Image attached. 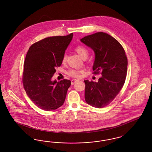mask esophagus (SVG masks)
Listing matches in <instances>:
<instances>
[{
	"instance_id": "1",
	"label": "esophagus",
	"mask_w": 152,
	"mask_h": 152,
	"mask_svg": "<svg viewBox=\"0 0 152 152\" xmlns=\"http://www.w3.org/2000/svg\"><path fill=\"white\" fill-rule=\"evenodd\" d=\"M77 81H78L77 79H72L71 80V83H72V84H74Z\"/></svg>"
}]
</instances>
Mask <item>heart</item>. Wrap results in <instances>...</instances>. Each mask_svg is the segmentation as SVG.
Listing matches in <instances>:
<instances>
[{
  "label": "heart",
  "mask_w": 152,
  "mask_h": 152,
  "mask_svg": "<svg viewBox=\"0 0 152 152\" xmlns=\"http://www.w3.org/2000/svg\"><path fill=\"white\" fill-rule=\"evenodd\" d=\"M75 51H76L79 55L82 58H87L88 55V51L87 48L81 45H79L76 46L75 48ZM67 56L66 54H64L62 58V63H64L66 60ZM81 72V71L77 69H71L67 72V75L69 76H71L73 77H79L80 76V73Z\"/></svg>",
  "instance_id": "obj_1"
}]
</instances>
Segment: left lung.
I'll return each mask as SVG.
<instances>
[{
	"label": "left lung",
	"mask_w": 152,
	"mask_h": 152,
	"mask_svg": "<svg viewBox=\"0 0 152 152\" xmlns=\"http://www.w3.org/2000/svg\"><path fill=\"white\" fill-rule=\"evenodd\" d=\"M80 40L95 53L93 73L102 75L98 82L84 80L85 100L91 106L102 108L115 99L124 86L127 57L121 44L105 32H96Z\"/></svg>",
	"instance_id": "8db88e82"
}]
</instances>
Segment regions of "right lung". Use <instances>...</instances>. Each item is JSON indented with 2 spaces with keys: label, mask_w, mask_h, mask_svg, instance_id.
<instances>
[{
  "label": "right lung",
  "mask_w": 152,
  "mask_h": 152,
  "mask_svg": "<svg viewBox=\"0 0 152 152\" xmlns=\"http://www.w3.org/2000/svg\"><path fill=\"white\" fill-rule=\"evenodd\" d=\"M73 33L66 36H52L33 44L26 55L22 82L26 92L37 107L50 111L64 102L71 82L64 79L52 81L56 68L62 63L65 50Z\"/></svg>",
  "instance_id": "obj_1"
}]
</instances>
